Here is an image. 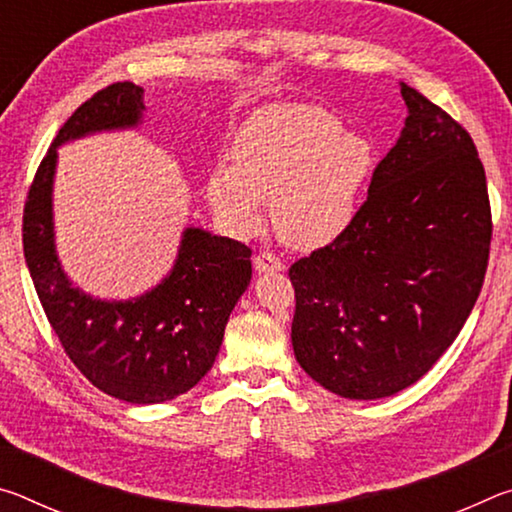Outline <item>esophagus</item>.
Segmentation results:
<instances>
[{"instance_id":"1","label":"esophagus","mask_w":512,"mask_h":512,"mask_svg":"<svg viewBox=\"0 0 512 512\" xmlns=\"http://www.w3.org/2000/svg\"><path fill=\"white\" fill-rule=\"evenodd\" d=\"M253 264H255L257 273H280V271H284V262L275 253H271V250H262V253H257L255 259H253Z\"/></svg>"}]
</instances>
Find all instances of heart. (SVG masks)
Masks as SVG:
<instances>
[{"label": "heart", "instance_id": "1", "mask_svg": "<svg viewBox=\"0 0 512 512\" xmlns=\"http://www.w3.org/2000/svg\"><path fill=\"white\" fill-rule=\"evenodd\" d=\"M370 169L368 140L343 133L332 112L314 103H273L241 124L232 160L210 171L207 198L241 232L255 230L273 201L277 235L311 250L352 223Z\"/></svg>", "mask_w": 512, "mask_h": 512}]
</instances>
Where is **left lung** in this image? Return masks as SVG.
I'll list each match as a JSON object with an SVG mask.
<instances>
[{
    "instance_id": "left-lung-1",
    "label": "left lung",
    "mask_w": 512,
    "mask_h": 512,
    "mask_svg": "<svg viewBox=\"0 0 512 512\" xmlns=\"http://www.w3.org/2000/svg\"><path fill=\"white\" fill-rule=\"evenodd\" d=\"M409 117L368 198L332 244L291 264V343L350 400L404 391L454 343L479 298L492 214L470 133L402 83Z\"/></svg>"
}]
</instances>
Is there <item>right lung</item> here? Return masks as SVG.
I'll list each match as a JSON object with an SVG mask.
<instances>
[{"mask_svg":"<svg viewBox=\"0 0 512 512\" xmlns=\"http://www.w3.org/2000/svg\"><path fill=\"white\" fill-rule=\"evenodd\" d=\"M142 94L131 81L112 83L65 121L29 187L22 244L40 305L74 366L117 400L158 404L187 393L212 368L253 266L248 246L187 228L171 273L140 298L94 300L67 280L51 221L56 149L88 133L137 126Z\"/></svg>","mask_w":512,"mask_h":512,"instance_id":"add662e5","label":"right lung"}]
</instances>
